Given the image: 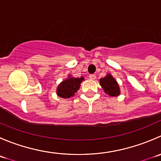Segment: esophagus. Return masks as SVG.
Returning <instances> with one entry per match:
<instances>
[{
  "mask_svg": "<svg viewBox=\"0 0 161 161\" xmlns=\"http://www.w3.org/2000/svg\"><path fill=\"white\" fill-rule=\"evenodd\" d=\"M89 77H90V79H92V80H95V79H96V75H90Z\"/></svg>",
  "mask_w": 161,
  "mask_h": 161,
  "instance_id": "esophagus-1",
  "label": "esophagus"
}]
</instances>
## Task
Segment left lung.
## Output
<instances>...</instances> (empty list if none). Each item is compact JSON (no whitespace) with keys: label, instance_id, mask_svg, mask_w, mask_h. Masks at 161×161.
<instances>
[{"label":"left lung","instance_id":"left-lung-1","mask_svg":"<svg viewBox=\"0 0 161 161\" xmlns=\"http://www.w3.org/2000/svg\"><path fill=\"white\" fill-rule=\"evenodd\" d=\"M100 85L108 96L118 97L120 95L119 86L110 73H108L105 77L100 79Z\"/></svg>","mask_w":161,"mask_h":161}]
</instances>
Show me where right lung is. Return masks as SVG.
Returning a JSON list of instances; mask_svg holds the SVG:
<instances>
[{
	"label": "right lung",
	"mask_w": 161,
	"mask_h": 161,
	"mask_svg": "<svg viewBox=\"0 0 161 161\" xmlns=\"http://www.w3.org/2000/svg\"><path fill=\"white\" fill-rule=\"evenodd\" d=\"M84 81L83 76L80 78H75L71 75H68V77L62 81L57 88V94L61 98H70L75 95L79 90L81 83Z\"/></svg>",
	"instance_id": "add662e5"
}]
</instances>
